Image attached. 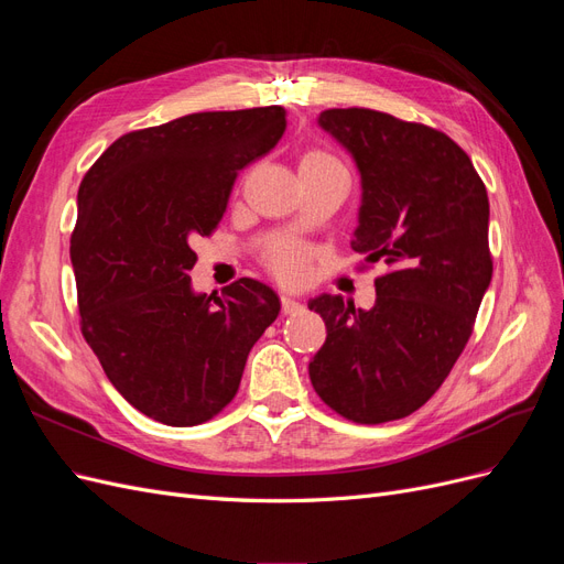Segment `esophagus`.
Here are the masks:
<instances>
[{
    "mask_svg": "<svg viewBox=\"0 0 564 564\" xmlns=\"http://www.w3.org/2000/svg\"><path fill=\"white\" fill-rule=\"evenodd\" d=\"M303 308V305L296 301V299H289V296H282V313L284 315H294Z\"/></svg>",
    "mask_w": 564,
    "mask_h": 564,
    "instance_id": "1",
    "label": "esophagus"
}]
</instances>
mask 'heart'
Here are the masks:
<instances>
[{"label": "heart", "mask_w": 564, "mask_h": 564, "mask_svg": "<svg viewBox=\"0 0 564 564\" xmlns=\"http://www.w3.org/2000/svg\"><path fill=\"white\" fill-rule=\"evenodd\" d=\"M299 172H311V174H324V172H346V166L340 164L332 152L311 148L303 152ZM348 174V172H346ZM272 275H275L284 284H303L308 278L311 270V253L301 247H278L268 253L265 259Z\"/></svg>", "instance_id": "heart-1"}]
</instances>
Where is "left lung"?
<instances>
[{"label":"left lung","instance_id":"1","mask_svg":"<svg viewBox=\"0 0 564 564\" xmlns=\"http://www.w3.org/2000/svg\"><path fill=\"white\" fill-rule=\"evenodd\" d=\"M362 176L352 249L383 261L371 311L322 294L327 327L311 360L322 402L355 423L404 419L449 377L491 282L489 199L447 133L369 108L319 112Z\"/></svg>","mask_w":564,"mask_h":564}]
</instances>
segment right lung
Returning a JSON list of instances; mask_svg holds the SVG:
<instances>
[{
	"instance_id": "right-lung-1",
	"label": "right lung",
	"mask_w": 564,
	"mask_h": 564,
	"mask_svg": "<svg viewBox=\"0 0 564 564\" xmlns=\"http://www.w3.org/2000/svg\"><path fill=\"white\" fill-rule=\"evenodd\" d=\"M284 129L280 106L185 115L119 135L82 178L70 237L82 336L119 395L160 423L187 429L224 412L280 315L263 282L242 278L207 296L187 272L237 172Z\"/></svg>"
}]
</instances>
